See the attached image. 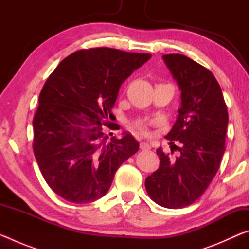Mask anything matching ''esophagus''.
<instances>
[{"label": "esophagus", "instance_id": "1", "mask_svg": "<svg viewBox=\"0 0 249 249\" xmlns=\"http://www.w3.org/2000/svg\"><path fill=\"white\" fill-rule=\"evenodd\" d=\"M140 147H141L142 150H149L150 149V145L148 144V142H142Z\"/></svg>", "mask_w": 249, "mask_h": 249}]
</instances>
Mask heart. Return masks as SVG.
Returning a JSON list of instances; mask_svg holds the SVG:
<instances>
[{
	"mask_svg": "<svg viewBox=\"0 0 249 249\" xmlns=\"http://www.w3.org/2000/svg\"><path fill=\"white\" fill-rule=\"evenodd\" d=\"M133 127L140 132L141 134H147L148 133V123L144 120H138L136 122H134Z\"/></svg>",
	"mask_w": 249,
	"mask_h": 249,
	"instance_id": "obj_1",
	"label": "heart"
}]
</instances>
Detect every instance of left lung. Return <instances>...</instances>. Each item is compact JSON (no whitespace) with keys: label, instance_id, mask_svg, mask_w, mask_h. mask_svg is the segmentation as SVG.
<instances>
[{"label":"left lung","instance_id":"left-lung-1","mask_svg":"<svg viewBox=\"0 0 249 249\" xmlns=\"http://www.w3.org/2000/svg\"><path fill=\"white\" fill-rule=\"evenodd\" d=\"M162 58L181 90L179 115L166 136L179 142L180 146H174L180 153L172 158L158 148L159 168L147 177L145 187L157 204L179 209L195 203L215 177L225 151L229 113L209 69L183 54Z\"/></svg>","mask_w":249,"mask_h":249}]
</instances>
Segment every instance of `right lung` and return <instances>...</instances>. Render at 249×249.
Returning <instances> with one entry per match:
<instances>
[{
    "label": "right lung",
    "mask_w": 249,
    "mask_h": 249,
    "mask_svg": "<svg viewBox=\"0 0 249 249\" xmlns=\"http://www.w3.org/2000/svg\"><path fill=\"white\" fill-rule=\"evenodd\" d=\"M150 53L107 47L78 50L57 66L39 94L33 120V151L50 189L72 203H89L108 191L116 170L136 154L108 122L121 84ZM110 135H107V132Z\"/></svg>",
    "instance_id": "right-lung-1"
}]
</instances>
